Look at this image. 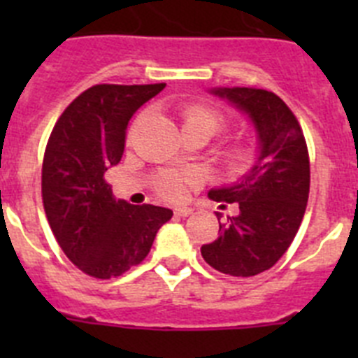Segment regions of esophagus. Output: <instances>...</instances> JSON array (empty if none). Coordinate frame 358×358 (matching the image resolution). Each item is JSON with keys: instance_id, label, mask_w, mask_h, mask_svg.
I'll return each mask as SVG.
<instances>
[{"instance_id": "34e87169", "label": "esophagus", "mask_w": 358, "mask_h": 358, "mask_svg": "<svg viewBox=\"0 0 358 358\" xmlns=\"http://www.w3.org/2000/svg\"><path fill=\"white\" fill-rule=\"evenodd\" d=\"M173 213H176L177 217H189V215L194 213V210H192V208H176Z\"/></svg>"}]
</instances>
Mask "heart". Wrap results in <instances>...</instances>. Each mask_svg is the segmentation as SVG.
Masks as SVG:
<instances>
[{
    "label": "heart",
    "mask_w": 358,
    "mask_h": 358,
    "mask_svg": "<svg viewBox=\"0 0 358 358\" xmlns=\"http://www.w3.org/2000/svg\"><path fill=\"white\" fill-rule=\"evenodd\" d=\"M145 116V115H143ZM141 116V118H143ZM179 118L182 123V131H202L208 136L218 134L227 127L226 116L220 110L213 109L204 103H186L179 109ZM224 166L227 172L235 176H243L252 169L258 161V148L251 141H240V143L231 145L224 152ZM199 182V173L194 170L188 172H173L166 170L161 172L154 181L156 192L166 201H181L186 195L189 186H195Z\"/></svg>",
    "instance_id": "obj_1"
}]
</instances>
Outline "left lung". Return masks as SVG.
<instances>
[{"instance_id":"obj_1","label":"left lung","mask_w":358,"mask_h":358,"mask_svg":"<svg viewBox=\"0 0 358 358\" xmlns=\"http://www.w3.org/2000/svg\"><path fill=\"white\" fill-rule=\"evenodd\" d=\"M248 113L258 134V161L240 181L211 189L210 199L236 204L238 215L218 218V238L201 248L218 273L249 278L273 267L301 226L310 192V159L301 125L278 94L252 87L211 91Z\"/></svg>"}]
</instances>
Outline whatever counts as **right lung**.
Masks as SVG:
<instances>
[{
    "label": "right lung",
    "mask_w": 358,
    "mask_h": 358,
    "mask_svg": "<svg viewBox=\"0 0 358 358\" xmlns=\"http://www.w3.org/2000/svg\"><path fill=\"white\" fill-rule=\"evenodd\" d=\"M166 84H98L78 94L50 134L43 204L57 242L98 280L122 276L147 258L172 210L116 201L103 173L120 163L129 120Z\"/></svg>",
    "instance_id": "obj_1"
}]
</instances>
